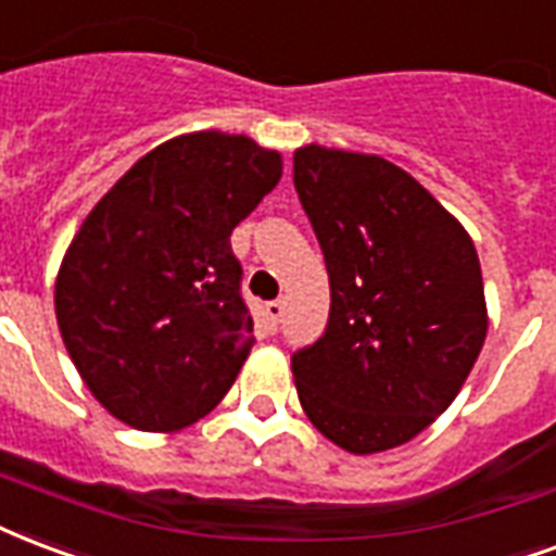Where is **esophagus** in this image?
<instances>
[{
  "label": "esophagus",
  "instance_id": "34e87169",
  "mask_svg": "<svg viewBox=\"0 0 556 556\" xmlns=\"http://www.w3.org/2000/svg\"><path fill=\"white\" fill-rule=\"evenodd\" d=\"M282 312H286L282 300H270V303H265V318L270 330H277V324L282 320Z\"/></svg>",
  "mask_w": 556,
  "mask_h": 556
}]
</instances>
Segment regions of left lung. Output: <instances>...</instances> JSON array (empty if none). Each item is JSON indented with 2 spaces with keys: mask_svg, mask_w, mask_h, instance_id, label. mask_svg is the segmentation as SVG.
Instances as JSON below:
<instances>
[{
  "mask_svg": "<svg viewBox=\"0 0 556 556\" xmlns=\"http://www.w3.org/2000/svg\"><path fill=\"white\" fill-rule=\"evenodd\" d=\"M330 274V320L291 356L303 413L351 454L409 442L451 406L486 339L480 258L435 197L380 155L294 152Z\"/></svg>",
  "mask_w": 556,
  "mask_h": 556,
  "instance_id": "left-lung-1",
  "label": "left lung"
}]
</instances>
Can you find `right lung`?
Returning <instances> with one entry per match:
<instances>
[{"mask_svg": "<svg viewBox=\"0 0 556 556\" xmlns=\"http://www.w3.org/2000/svg\"><path fill=\"white\" fill-rule=\"evenodd\" d=\"M282 176L244 135L147 152L93 205L55 279V318L90 394L135 430L212 413L253 348L229 236Z\"/></svg>", "mask_w": 556, "mask_h": 556, "instance_id": "right-lung-1", "label": "right lung"}]
</instances>
